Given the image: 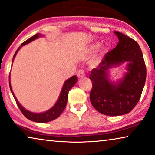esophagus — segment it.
<instances>
[{
  "mask_svg": "<svg viewBox=\"0 0 155 155\" xmlns=\"http://www.w3.org/2000/svg\"><path fill=\"white\" fill-rule=\"evenodd\" d=\"M77 75H78V78H83V77H84V76H85L84 71H83L82 69H80V70L78 71Z\"/></svg>",
  "mask_w": 155,
  "mask_h": 155,
  "instance_id": "esophagus-1",
  "label": "esophagus"
}]
</instances>
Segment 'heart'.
Listing matches in <instances>:
<instances>
[{"mask_svg": "<svg viewBox=\"0 0 155 155\" xmlns=\"http://www.w3.org/2000/svg\"><path fill=\"white\" fill-rule=\"evenodd\" d=\"M100 46V44L99 43H96V44H93L92 45H91L89 47V50L90 52H94V51H95L98 48V47Z\"/></svg>", "mask_w": 155, "mask_h": 155, "instance_id": "obj_1", "label": "heart"}]
</instances>
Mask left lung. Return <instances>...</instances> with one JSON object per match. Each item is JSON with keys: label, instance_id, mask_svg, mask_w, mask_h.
Returning a JSON list of instances; mask_svg holds the SVG:
<instances>
[{"label": "left lung", "instance_id": "1", "mask_svg": "<svg viewBox=\"0 0 155 155\" xmlns=\"http://www.w3.org/2000/svg\"><path fill=\"white\" fill-rule=\"evenodd\" d=\"M119 42L105 55L96 68L91 71L92 82L90 101L99 113L108 116L129 113L140 100L145 80V66L142 51L134 39L115 31ZM128 62L127 73L117 84L108 80L107 71L113 65Z\"/></svg>", "mask_w": 155, "mask_h": 155}]
</instances>
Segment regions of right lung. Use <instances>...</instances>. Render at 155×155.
I'll return each mask as SVG.
<instances>
[{"mask_svg":"<svg viewBox=\"0 0 155 155\" xmlns=\"http://www.w3.org/2000/svg\"><path fill=\"white\" fill-rule=\"evenodd\" d=\"M42 36V35H40V33H37L32 36L30 38L26 40L25 42H24L21 45V47L24 45L28 44V42H30L33 40L37 39L38 38ZM17 49V50L15 52L14 57H13V59L16 56L18 50H19L20 48ZM12 59V61H13ZM10 76H9V84H10V88L11 90V92H12L13 96H14L15 101H16L17 104L20 109V110L21 111V113H23V115L26 117V118L28 119L31 121H33V122H40V123H45V122H50V121H52L57 117H59V115L63 113V111L64 110L65 107L66 106L67 104V100H68V91H70V89L72 88V87L75 84V83L78 82V78L76 77L75 75H73L72 77L69 78L66 80V82H64V86H63L62 90L61 91V94H60V96L59 97V99L56 103L55 105L51 107V109L45 112V113H31L30 111H28L27 110H26L24 107H22V105L19 104V101H18L17 98L15 97L14 93H13L12 87H11L10 84Z\"/></svg>","mask_w":155,"mask_h":155,"instance_id":"add662e5","label":"right lung"}]
</instances>
